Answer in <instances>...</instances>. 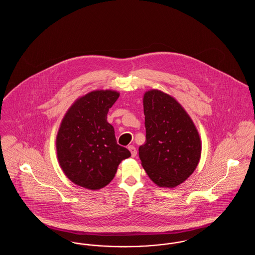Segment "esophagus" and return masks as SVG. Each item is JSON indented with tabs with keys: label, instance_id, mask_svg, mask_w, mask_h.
Instances as JSON below:
<instances>
[{
	"label": "esophagus",
	"instance_id": "34e87169",
	"mask_svg": "<svg viewBox=\"0 0 255 255\" xmlns=\"http://www.w3.org/2000/svg\"><path fill=\"white\" fill-rule=\"evenodd\" d=\"M128 149H129V151L131 152L132 157L134 158V157L136 156V149H135V147H133V145L128 146Z\"/></svg>",
	"mask_w": 255,
	"mask_h": 255
}]
</instances>
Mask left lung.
<instances>
[{"label":"left lung","instance_id":"1","mask_svg":"<svg viewBox=\"0 0 255 255\" xmlns=\"http://www.w3.org/2000/svg\"><path fill=\"white\" fill-rule=\"evenodd\" d=\"M146 140L139 146L141 165L159 187L174 188L197 168L202 141L194 122L174 98L159 90L143 96Z\"/></svg>","mask_w":255,"mask_h":255}]
</instances>
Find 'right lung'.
Returning a JSON list of instances; mask_svg holds the SVG:
<instances>
[{
	"label": "right lung",
	"instance_id": "obj_1",
	"mask_svg": "<svg viewBox=\"0 0 255 255\" xmlns=\"http://www.w3.org/2000/svg\"><path fill=\"white\" fill-rule=\"evenodd\" d=\"M120 97L113 90H97L77 98L65 114L56 136L57 158L67 178L90 190L106 186L131 153L119 145L109 109Z\"/></svg>",
	"mask_w": 255,
	"mask_h": 255
}]
</instances>
